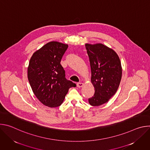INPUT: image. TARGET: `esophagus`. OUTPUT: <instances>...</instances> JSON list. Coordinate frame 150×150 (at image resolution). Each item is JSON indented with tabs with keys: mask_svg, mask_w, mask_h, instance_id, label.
Returning a JSON list of instances; mask_svg holds the SVG:
<instances>
[{
	"mask_svg": "<svg viewBox=\"0 0 150 150\" xmlns=\"http://www.w3.org/2000/svg\"><path fill=\"white\" fill-rule=\"evenodd\" d=\"M76 85H77V87H79V88H81V87H82L83 85V83H82V82H78V83H76Z\"/></svg>",
	"mask_w": 150,
	"mask_h": 150,
	"instance_id": "34e87169",
	"label": "esophagus"
}]
</instances>
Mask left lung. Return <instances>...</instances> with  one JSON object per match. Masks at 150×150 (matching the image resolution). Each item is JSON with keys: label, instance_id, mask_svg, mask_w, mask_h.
<instances>
[{"label": "left lung", "instance_id": "obj_1", "mask_svg": "<svg viewBox=\"0 0 150 150\" xmlns=\"http://www.w3.org/2000/svg\"><path fill=\"white\" fill-rule=\"evenodd\" d=\"M85 47L90 63L91 81L95 88L88 102L93 106H99L117 91L122 78L121 63L117 53L103 44H85Z\"/></svg>", "mask_w": 150, "mask_h": 150}]
</instances>
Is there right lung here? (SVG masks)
<instances>
[{
    "label": "right lung",
    "instance_id": "right-lung-1",
    "mask_svg": "<svg viewBox=\"0 0 150 150\" xmlns=\"http://www.w3.org/2000/svg\"><path fill=\"white\" fill-rule=\"evenodd\" d=\"M68 45L51 41L37 50L30 59L28 79L32 90L44 105L56 108L61 105L70 88L76 84L65 78L60 65Z\"/></svg>",
    "mask_w": 150,
    "mask_h": 150
}]
</instances>
